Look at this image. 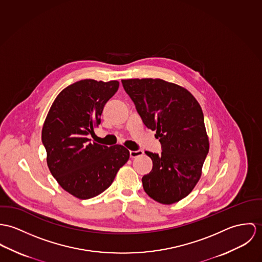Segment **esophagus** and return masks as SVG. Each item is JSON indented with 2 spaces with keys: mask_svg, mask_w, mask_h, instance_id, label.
I'll list each match as a JSON object with an SVG mask.
<instances>
[{
  "mask_svg": "<svg viewBox=\"0 0 262 262\" xmlns=\"http://www.w3.org/2000/svg\"><path fill=\"white\" fill-rule=\"evenodd\" d=\"M143 155H144V151L141 150V149H138V150H130V151H129L130 158H137V157H140V156H143Z\"/></svg>",
  "mask_w": 262,
  "mask_h": 262,
  "instance_id": "obj_1",
  "label": "esophagus"
}]
</instances>
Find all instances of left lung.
Masks as SVG:
<instances>
[{
	"label": "left lung",
	"instance_id": "obj_1",
	"mask_svg": "<svg viewBox=\"0 0 262 262\" xmlns=\"http://www.w3.org/2000/svg\"><path fill=\"white\" fill-rule=\"evenodd\" d=\"M145 126L156 130L162 152L145 151L152 169L142 179L145 193L159 203L187 197L202 174L209 140L202 108L186 88L163 79H122Z\"/></svg>",
	"mask_w": 262,
	"mask_h": 262
}]
</instances>
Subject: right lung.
Listing matches in <instances>:
<instances>
[{"label": "right lung", "instance_id": "1", "mask_svg": "<svg viewBox=\"0 0 262 262\" xmlns=\"http://www.w3.org/2000/svg\"><path fill=\"white\" fill-rule=\"evenodd\" d=\"M118 86L117 80L77 81L59 93L44 121L42 143L48 168L59 185L78 199L105 191L129 159L123 145L108 147L88 139Z\"/></svg>", "mask_w": 262, "mask_h": 262}]
</instances>
